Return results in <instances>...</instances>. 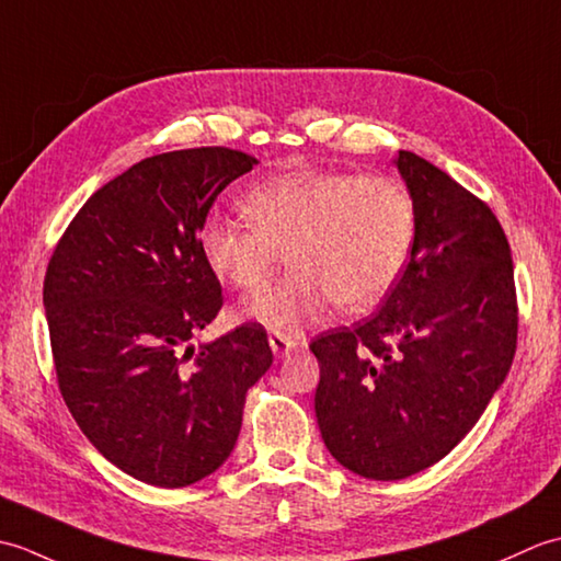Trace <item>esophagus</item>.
<instances>
[{"label": "esophagus", "instance_id": "34e87169", "mask_svg": "<svg viewBox=\"0 0 561 561\" xmlns=\"http://www.w3.org/2000/svg\"><path fill=\"white\" fill-rule=\"evenodd\" d=\"M270 347L277 356H287L296 347V340L284 332H270Z\"/></svg>", "mask_w": 561, "mask_h": 561}]
</instances>
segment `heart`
I'll list each match as a JSON object with an SVG mask.
<instances>
[{
	"mask_svg": "<svg viewBox=\"0 0 561 561\" xmlns=\"http://www.w3.org/2000/svg\"><path fill=\"white\" fill-rule=\"evenodd\" d=\"M250 224L211 217L199 248L219 279L262 289L284 250L291 270L245 306L274 330H294L335 301L368 311L396 287L412 253L414 202L396 178L299 171L267 178L243 199Z\"/></svg>",
	"mask_w": 561,
	"mask_h": 561,
	"instance_id": "obj_1",
	"label": "heart"
}]
</instances>
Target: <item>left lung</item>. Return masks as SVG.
<instances>
[{
    "label": "left lung",
    "mask_w": 561,
    "mask_h": 561,
    "mask_svg": "<svg viewBox=\"0 0 561 561\" xmlns=\"http://www.w3.org/2000/svg\"><path fill=\"white\" fill-rule=\"evenodd\" d=\"M396 165L416 214L408 267L371 318L311 342L325 446L380 482L460 444L504 383L518 337L514 260L494 211L412 151Z\"/></svg>",
    "instance_id": "1"
}]
</instances>
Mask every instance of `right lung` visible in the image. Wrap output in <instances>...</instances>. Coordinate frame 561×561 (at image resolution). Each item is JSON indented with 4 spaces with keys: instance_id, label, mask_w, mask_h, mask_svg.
Returning a JSON list of instances; mask_svg holds the SVG:
<instances>
[{
    "instance_id": "right-lung-1",
    "label": "right lung",
    "mask_w": 561,
    "mask_h": 561,
    "mask_svg": "<svg viewBox=\"0 0 561 561\" xmlns=\"http://www.w3.org/2000/svg\"><path fill=\"white\" fill-rule=\"evenodd\" d=\"M255 163L226 147L135 163L87 199L45 272L71 416L105 460L153 486L178 490L221 468L245 392L272 366L260 323L190 344L224 304L199 231L221 190Z\"/></svg>"
}]
</instances>
